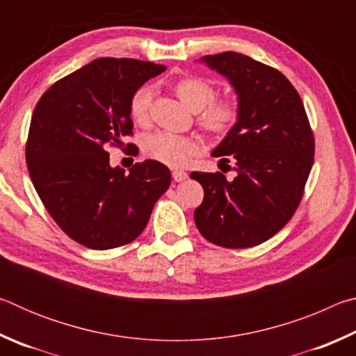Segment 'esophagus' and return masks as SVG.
<instances>
[{"instance_id": "esophagus-1", "label": "esophagus", "mask_w": 356, "mask_h": 356, "mask_svg": "<svg viewBox=\"0 0 356 356\" xmlns=\"http://www.w3.org/2000/svg\"><path fill=\"white\" fill-rule=\"evenodd\" d=\"M172 179L176 182H184L185 179H188V174H186L184 170H174L172 171Z\"/></svg>"}]
</instances>
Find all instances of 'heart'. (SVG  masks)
<instances>
[{
  "mask_svg": "<svg viewBox=\"0 0 356 356\" xmlns=\"http://www.w3.org/2000/svg\"><path fill=\"white\" fill-rule=\"evenodd\" d=\"M177 97L193 111H197V124L213 136H226L238 124L242 108L236 97H216V88L207 78L184 75L172 83ZM152 88L141 86L130 100V116L138 124H146L152 104ZM200 150L195 136L160 130L147 135L143 152L149 159L170 166H182Z\"/></svg>",
  "mask_w": 356,
  "mask_h": 356,
  "instance_id": "obj_1",
  "label": "heart"
}]
</instances>
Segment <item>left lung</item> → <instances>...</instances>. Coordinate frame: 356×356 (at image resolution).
I'll return each instance as SVG.
<instances>
[{"label": "left lung", "mask_w": 356, "mask_h": 356, "mask_svg": "<svg viewBox=\"0 0 356 356\" xmlns=\"http://www.w3.org/2000/svg\"><path fill=\"white\" fill-rule=\"evenodd\" d=\"M238 94V124L212 155L234 160L237 176L190 174L204 188L195 222L222 248H251L272 238L298 209L314 163V134L297 89L280 70L240 53L202 58Z\"/></svg>", "instance_id": "8db88e82"}]
</instances>
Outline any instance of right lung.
Listing matches in <instances>:
<instances>
[{
    "label": "right lung",
    "instance_id": "obj_1",
    "mask_svg": "<svg viewBox=\"0 0 356 356\" xmlns=\"http://www.w3.org/2000/svg\"><path fill=\"white\" fill-rule=\"evenodd\" d=\"M165 65L100 58L51 84L35 105L26 165L56 225L86 248L124 246L144 231L171 172L155 160L130 172L110 166V147L134 135L130 100ZM127 154H138L135 144Z\"/></svg>",
    "mask_w": 356,
    "mask_h": 356
}]
</instances>
